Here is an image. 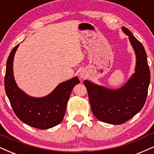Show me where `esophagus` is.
Here are the masks:
<instances>
[{
    "mask_svg": "<svg viewBox=\"0 0 154 154\" xmlns=\"http://www.w3.org/2000/svg\"><path fill=\"white\" fill-rule=\"evenodd\" d=\"M88 73L87 71H85V70H82V71L80 72V73H79V77H80V78L82 79H86L88 77Z\"/></svg>",
    "mask_w": 154,
    "mask_h": 154,
    "instance_id": "obj_1",
    "label": "esophagus"
}]
</instances>
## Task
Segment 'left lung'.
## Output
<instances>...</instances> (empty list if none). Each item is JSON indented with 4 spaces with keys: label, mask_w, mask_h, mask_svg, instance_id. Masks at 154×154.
Wrapping results in <instances>:
<instances>
[{
    "label": "left lung",
    "mask_w": 154,
    "mask_h": 154,
    "mask_svg": "<svg viewBox=\"0 0 154 154\" xmlns=\"http://www.w3.org/2000/svg\"><path fill=\"white\" fill-rule=\"evenodd\" d=\"M121 28L129 37L135 51V73L117 89L108 88L87 79L84 81L93 114L100 121L111 125L126 122L142 109L146 103L151 79L144 47L128 28Z\"/></svg>",
    "instance_id": "obj_1"
}]
</instances>
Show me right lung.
<instances>
[{"mask_svg":"<svg viewBox=\"0 0 154 154\" xmlns=\"http://www.w3.org/2000/svg\"><path fill=\"white\" fill-rule=\"evenodd\" d=\"M19 44L12 49L6 63L4 85L15 114L21 121L32 128L47 130L61 122L72 91L79 84L78 77H72L58 85L48 95L33 97L17 85L14 75V59Z\"/></svg>","mask_w":154,"mask_h":154,"instance_id":"right-lung-1","label":"right lung"}]
</instances>
